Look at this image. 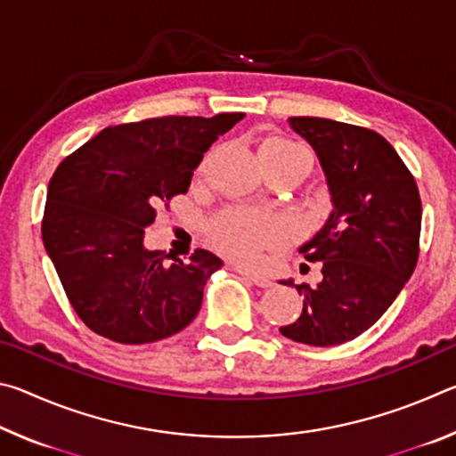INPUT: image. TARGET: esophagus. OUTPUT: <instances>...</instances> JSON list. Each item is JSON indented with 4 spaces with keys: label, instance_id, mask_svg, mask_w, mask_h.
Here are the masks:
<instances>
[{
    "label": "esophagus",
    "instance_id": "34e87169",
    "mask_svg": "<svg viewBox=\"0 0 456 456\" xmlns=\"http://www.w3.org/2000/svg\"><path fill=\"white\" fill-rule=\"evenodd\" d=\"M239 273H241L245 280H249L253 285H257V288H272L273 281L269 280L265 275H259V273H251V272H245V269H237Z\"/></svg>",
    "mask_w": 456,
    "mask_h": 456
}]
</instances>
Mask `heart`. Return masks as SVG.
<instances>
[{
  "instance_id": "obj_1",
  "label": "heart",
  "mask_w": 456,
  "mask_h": 456,
  "mask_svg": "<svg viewBox=\"0 0 456 456\" xmlns=\"http://www.w3.org/2000/svg\"><path fill=\"white\" fill-rule=\"evenodd\" d=\"M293 151H299L288 138L272 136L261 144L259 154L281 157ZM209 237L213 245L239 264H256L265 247L277 245L285 237V225L281 219L272 215H259L243 209L223 211L211 221Z\"/></svg>"
}]
</instances>
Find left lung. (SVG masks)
I'll list each match as a JSON object with an SVG mask.
<instances>
[{
    "instance_id": "obj_1",
    "label": "left lung",
    "mask_w": 456,
    "mask_h": 456,
    "mask_svg": "<svg viewBox=\"0 0 456 456\" xmlns=\"http://www.w3.org/2000/svg\"><path fill=\"white\" fill-rule=\"evenodd\" d=\"M288 122L318 154L331 211L299 247L307 261L322 264V281L296 285L304 296L302 315L280 331L293 342L328 348L372 328L411 280L422 205L414 176L374 130L318 117Z\"/></svg>"
}]
</instances>
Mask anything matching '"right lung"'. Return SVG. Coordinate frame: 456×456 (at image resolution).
Returning <instances> with one entry per match:
<instances>
[{
  "mask_svg": "<svg viewBox=\"0 0 456 456\" xmlns=\"http://www.w3.org/2000/svg\"><path fill=\"white\" fill-rule=\"evenodd\" d=\"M243 112L163 117L108 126L64 159L48 187L42 239L68 299L86 326L118 344H151L195 320L223 261H189L144 247L165 200L187 192L192 171Z\"/></svg>",
  "mask_w": 456,
  "mask_h": 456,
  "instance_id": "right-lung-1",
  "label": "right lung"
}]
</instances>
